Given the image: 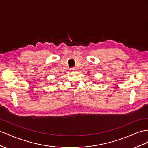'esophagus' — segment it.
I'll return each instance as SVG.
<instances>
[{"label":"esophagus","instance_id":"34e87169","mask_svg":"<svg viewBox=\"0 0 148 148\" xmlns=\"http://www.w3.org/2000/svg\"><path fill=\"white\" fill-rule=\"evenodd\" d=\"M69 70H70L71 72H73V71H75L76 69H75V67H72V68H71V69H70Z\"/></svg>","mask_w":148,"mask_h":148}]
</instances>
